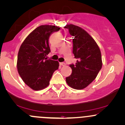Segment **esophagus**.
<instances>
[{
  "instance_id": "1",
  "label": "esophagus",
  "mask_w": 125,
  "mask_h": 125,
  "mask_svg": "<svg viewBox=\"0 0 125 125\" xmlns=\"http://www.w3.org/2000/svg\"><path fill=\"white\" fill-rule=\"evenodd\" d=\"M60 66H65V63H64V62H60Z\"/></svg>"
}]
</instances>
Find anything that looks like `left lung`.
I'll return each mask as SVG.
<instances>
[{"mask_svg":"<svg viewBox=\"0 0 125 125\" xmlns=\"http://www.w3.org/2000/svg\"><path fill=\"white\" fill-rule=\"evenodd\" d=\"M73 37V54L77 59L75 65H69L72 74L66 78L68 85L76 90H82L90 85L102 67L101 52L93 37L81 27L66 25Z\"/></svg>","mask_w":125,"mask_h":125,"instance_id":"obj_1","label":"left lung"}]
</instances>
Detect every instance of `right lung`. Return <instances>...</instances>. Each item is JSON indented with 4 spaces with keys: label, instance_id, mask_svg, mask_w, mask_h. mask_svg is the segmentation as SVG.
<instances>
[{
    "label": "right lung",
    "instance_id": "add662e5",
    "mask_svg": "<svg viewBox=\"0 0 125 125\" xmlns=\"http://www.w3.org/2000/svg\"><path fill=\"white\" fill-rule=\"evenodd\" d=\"M59 30L54 25L39 26L21 46L18 54V71L25 83L32 90L38 91L47 87L53 72L58 69V62L46 57L50 52L49 37Z\"/></svg>",
    "mask_w": 125,
    "mask_h": 125
}]
</instances>
